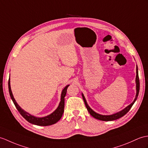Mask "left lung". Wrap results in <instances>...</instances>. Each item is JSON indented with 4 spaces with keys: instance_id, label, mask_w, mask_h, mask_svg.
I'll return each mask as SVG.
<instances>
[{
    "instance_id": "1",
    "label": "left lung",
    "mask_w": 148,
    "mask_h": 148,
    "mask_svg": "<svg viewBox=\"0 0 148 148\" xmlns=\"http://www.w3.org/2000/svg\"><path fill=\"white\" fill-rule=\"evenodd\" d=\"M136 98L134 99V100L132 103L131 104L129 105L128 106L123 109V110L119 112L116 113H115V114H113L111 115H99L98 113L95 112L92 109L90 108V106H88V105L87 104L86 101V99L84 97L83 94H82V98H83V100L84 101V104L86 105V107L88 111L89 112V113H90V115L91 116H93L94 118L97 119L98 120H100V121H114V120H116L118 119H120L122 116H123V115H125L127 113L129 110L131 108V107L132 106V105L134 103L136 100L137 98V97H138L139 95V87H140V82H139V75H138V69H137V66L136 68Z\"/></svg>"
}]
</instances>
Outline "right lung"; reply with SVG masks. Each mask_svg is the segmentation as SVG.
Listing matches in <instances>:
<instances>
[{"label":"right lung","instance_id":"add662e5","mask_svg":"<svg viewBox=\"0 0 148 148\" xmlns=\"http://www.w3.org/2000/svg\"><path fill=\"white\" fill-rule=\"evenodd\" d=\"M69 86V85L66 86L65 87L64 90H62V95H61V101L60 102L59 105L58 106V108L56 110V111L53 112L51 114L48 115L47 116H45V117L38 118L29 114L28 113L26 112L25 110H23V109L21 108L20 106L16 103L15 99L14 98V97L12 95V91L11 90V85H10V79H9V82H8L9 91L10 96H11V98L14 103V104L18 112L20 113V114L21 115L27 122H29L31 123H33V124L40 125V126H47V125L54 124V123H57L61 119L64 111V102H65L64 98L66 97V95L67 92V89Z\"/></svg>","mask_w":148,"mask_h":148}]
</instances>
